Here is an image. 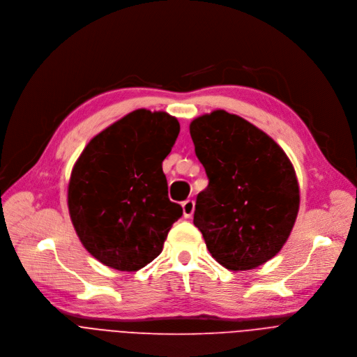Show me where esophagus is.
<instances>
[{
    "instance_id": "34e87169",
    "label": "esophagus",
    "mask_w": 357,
    "mask_h": 357,
    "mask_svg": "<svg viewBox=\"0 0 357 357\" xmlns=\"http://www.w3.org/2000/svg\"><path fill=\"white\" fill-rule=\"evenodd\" d=\"M194 201L192 199H187L183 202V213H184V218H191L192 213H194Z\"/></svg>"
}]
</instances>
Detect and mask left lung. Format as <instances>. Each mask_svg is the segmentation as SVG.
Wrapping results in <instances>:
<instances>
[{
	"instance_id": "obj_1",
	"label": "left lung",
	"mask_w": 357,
	"mask_h": 357,
	"mask_svg": "<svg viewBox=\"0 0 357 357\" xmlns=\"http://www.w3.org/2000/svg\"><path fill=\"white\" fill-rule=\"evenodd\" d=\"M190 135L208 177L194 225L209 253L229 270L266 263L289 239L298 213L291 162L263 130L222 109L194 119Z\"/></svg>"
}]
</instances>
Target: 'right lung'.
Returning a JSON list of instances; mask_svg holds the SVG:
<instances>
[{
  "mask_svg": "<svg viewBox=\"0 0 357 357\" xmlns=\"http://www.w3.org/2000/svg\"><path fill=\"white\" fill-rule=\"evenodd\" d=\"M180 123L136 109L90 140L71 172L68 211L84 248L102 264L136 271L156 259L183 208L167 195L162 163Z\"/></svg>",
  "mask_w": 357,
  "mask_h": 357,
  "instance_id": "add662e5",
  "label": "right lung"
}]
</instances>
